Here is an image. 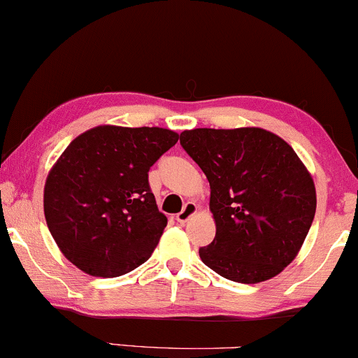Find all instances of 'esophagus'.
Segmentation results:
<instances>
[{
  "label": "esophagus",
  "instance_id": "obj_1",
  "mask_svg": "<svg viewBox=\"0 0 358 358\" xmlns=\"http://www.w3.org/2000/svg\"><path fill=\"white\" fill-rule=\"evenodd\" d=\"M195 212H196V203L195 202H187V203H185L183 210L180 213H176V220H178L180 224H185V222L190 219V217Z\"/></svg>",
  "mask_w": 358,
  "mask_h": 358
}]
</instances>
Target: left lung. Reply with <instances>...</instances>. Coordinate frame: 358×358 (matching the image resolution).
Segmentation results:
<instances>
[{"label":"left lung","instance_id":"obj_1","mask_svg":"<svg viewBox=\"0 0 358 358\" xmlns=\"http://www.w3.org/2000/svg\"><path fill=\"white\" fill-rule=\"evenodd\" d=\"M180 145L210 183L217 232L199 249L203 264L244 285L281 273L316 210L315 183L293 148L259 127L183 131Z\"/></svg>","mask_w":358,"mask_h":358}]
</instances>
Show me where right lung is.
Instances as JSON below:
<instances>
[{"label":"right lung","mask_w":358,"mask_h":358,"mask_svg":"<svg viewBox=\"0 0 358 358\" xmlns=\"http://www.w3.org/2000/svg\"><path fill=\"white\" fill-rule=\"evenodd\" d=\"M176 141L163 127L99 126L67 146L48 173L43 210L72 264L117 278L148 261L166 227L148 171Z\"/></svg>","instance_id":"add662e5"}]
</instances>
